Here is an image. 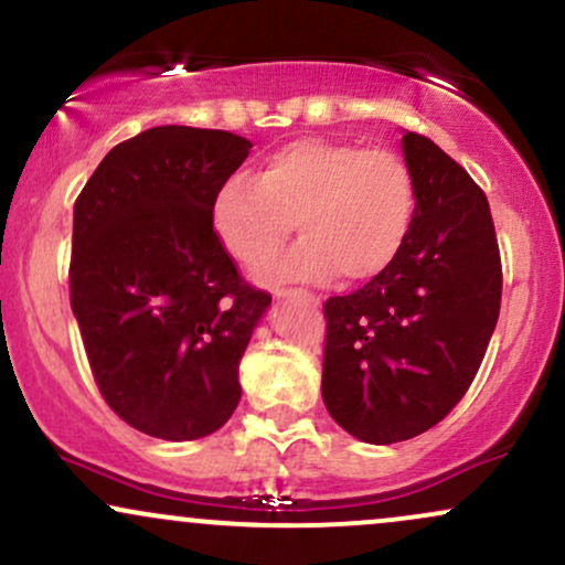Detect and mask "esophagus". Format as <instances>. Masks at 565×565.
<instances>
[{
	"label": "esophagus",
	"mask_w": 565,
	"mask_h": 565,
	"mask_svg": "<svg viewBox=\"0 0 565 565\" xmlns=\"http://www.w3.org/2000/svg\"><path fill=\"white\" fill-rule=\"evenodd\" d=\"M274 295H276V297H297V295H305V297H308V300H316V297L308 295V291L291 289V287H278V289H274Z\"/></svg>",
	"instance_id": "34e87169"
}]
</instances>
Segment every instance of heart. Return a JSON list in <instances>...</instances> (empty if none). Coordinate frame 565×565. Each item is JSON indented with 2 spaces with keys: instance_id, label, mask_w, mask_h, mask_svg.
I'll return each instance as SVG.
<instances>
[{
  "instance_id": "obj_1",
  "label": "heart",
  "mask_w": 565,
  "mask_h": 565,
  "mask_svg": "<svg viewBox=\"0 0 565 565\" xmlns=\"http://www.w3.org/2000/svg\"><path fill=\"white\" fill-rule=\"evenodd\" d=\"M419 210L414 170L385 148L302 138L276 148L255 178L231 174L210 201L212 233L233 260L260 265L291 228L302 242L263 268L265 278L361 284L385 274Z\"/></svg>"
}]
</instances>
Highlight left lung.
Masks as SVG:
<instances>
[{
    "mask_svg": "<svg viewBox=\"0 0 565 565\" xmlns=\"http://www.w3.org/2000/svg\"><path fill=\"white\" fill-rule=\"evenodd\" d=\"M419 210L385 274L323 302L321 395L366 444L438 425L476 380L502 302V260L486 193L419 132L404 135Z\"/></svg>",
    "mask_w": 565,
    "mask_h": 565,
    "instance_id": "obj_1",
    "label": "left lung"
}]
</instances>
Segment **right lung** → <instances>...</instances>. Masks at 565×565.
Returning <instances> with one entry per match:
<instances>
[{"label":"right lung","instance_id":"obj_1","mask_svg":"<svg viewBox=\"0 0 565 565\" xmlns=\"http://www.w3.org/2000/svg\"><path fill=\"white\" fill-rule=\"evenodd\" d=\"M252 142L151 127L106 153L74 204L71 310L97 391L135 430L210 436L242 398L238 361L270 305L210 225Z\"/></svg>","mask_w":565,"mask_h":565}]
</instances>
